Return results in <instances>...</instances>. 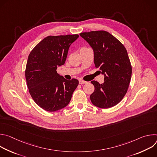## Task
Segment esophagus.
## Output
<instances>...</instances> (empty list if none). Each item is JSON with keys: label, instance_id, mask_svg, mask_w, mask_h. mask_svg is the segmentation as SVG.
Wrapping results in <instances>:
<instances>
[{"label": "esophagus", "instance_id": "obj_1", "mask_svg": "<svg viewBox=\"0 0 157 157\" xmlns=\"http://www.w3.org/2000/svg\"><path fill=\"white\" fill-rule=\"evenodd\" d=\"M79 83L80 84H86V83H87V82L84 81V80H82V79H79Z\"/></svg>", "mask_w": 157, "mask_h": 157}]
</instances>
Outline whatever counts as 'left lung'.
<instances>
[{"label":"left lung","instance_id":"obj_1","mask_svg":"<svg viewBox=\"0 0 157 157\" xmlns=\"http://www.w3.org/2000/svg\"><path fill=\"white\" fill-rule=\"evenodd\" d=\"M94 52V63L104 76V82H91L94 91L90 96L96 107L107 109L119 103L127 93L132 76L127 52L113 35L104 30L81 33Z\"/></svg>","mask_w":157,"mask_h":157}]
</instances>
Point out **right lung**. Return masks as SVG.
Returning <instances> with one entry per match:
<instances>
[{
  "label": "right lung",
  "mask_w": 157,
  "mask_h": 157,
  "mask_svg": "<svg viewBox=\"0 0 157 157\" xmlns=\"http://www.w3.org/2000/svg\"><path fill=\"white\" fill-rule=\"evenodd\" d=\"M78 37L77 34L48 36L36 44L28 57L27 87L33 101L44 110H60L71 99L78 80H67L56 70L64 64L70 45Z\"/></svg>",
  "instance_id": "add662e5"
}]
</instances>
